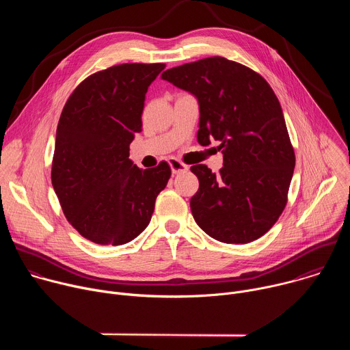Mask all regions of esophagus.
<instances>
[{
	"label": "esophagus",
	"instance_id": "esophagus-1",
	"mask_svg": "<svg viewBox=\"0 0 350 350\" xmlns=\"http://www.w3.org/2000/svg\"><path fill=\"white\" fill-rule=\"evenodd\" d=\"M169 165H170V169H172V173L173 174H178V173H185L188 170V166L183 162H180L178 159L176 158H172L169 161Z\"/></svg>",
	"mask_w": 350,
	"mask_h": 350
}]
</instances>
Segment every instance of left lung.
Masks as SVG:
<instances>
[{
  "mask_svg": "<svg viewBox=\"0 0 350 350\" xmlns=\"http://www.w3.org/2000/svg\"><path fill=\"white\" fill-rule=\"evenodd\" d=\"M162 79L196 96L198 142L219 141L220 173L206 165L191 172L199 188L191 212L208 235L247 243L265 235L281 216L295 167V152L278 98L255 70L223 57L176 66Z\"/></svg>",
  "mask_w": 350,
  "mask_h": 350,
  "instance_id": "1",
  "label": "left lung"
}]
</instances>
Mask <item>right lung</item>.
<instances>
[{
  "label": "right lung",
  "mask_w": 350,
  "mask_h": 350,
  "mask_svg": "<svg viewBox=\"0 0 350 350\" xmlns=\"http://www.w3.org/2000/svg\"><path fill=\"white\" fill-rule=\"evenodd\" d=\"M165 66L123 64L96 72L75 88L61 113L53 185L68 221L95 243L138 237L172 176L167 162L142 170L129 159L145 94Z\"/></svg>",
  "instance_id": "obj_1"
}]
</instances>
